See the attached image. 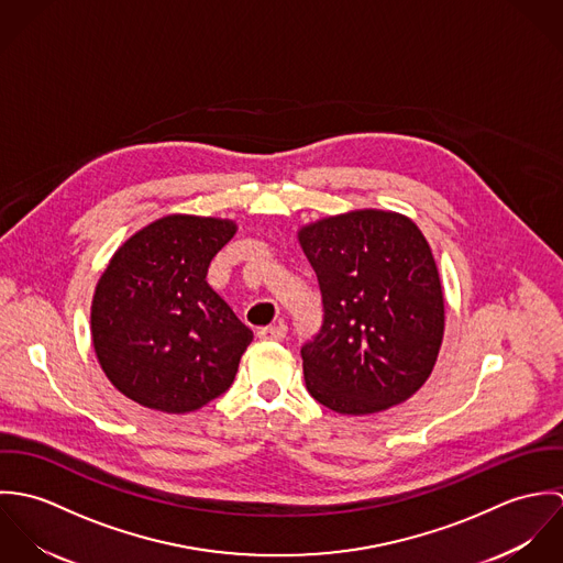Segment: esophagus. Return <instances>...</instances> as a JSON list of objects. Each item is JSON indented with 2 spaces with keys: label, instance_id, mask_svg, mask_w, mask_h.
<instances>
[{
  "label": "esophagus",
  "instance_id": "34e87169",
  "mask_svg": "<svg viewBox=\"0 0 563 563\" xmlns=\"http://www.w3.org/2000/svg\"><path fill=\"white\" fill-rule=\"evenodd\" d=\"M257 338L260 340H284L286 338V327L284 324H271V327H262L257 329Z\"/></svg>",
  "mask_w": 563,
  "mask_h": 563
}]
</instances>
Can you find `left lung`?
I'll use <instances>...</instances> for the list:
<instances>
[{"instance_id": "obj_1", "label": "left lung", "mask_w": 563, "mask_h": 563, "mask_svg": "<svg viewBox=\"0 0 563 563\" xmlns=\"http://www.w3.org/2000/svg\"><path fill=\"white\" fill-rule=\"evenodd\" d=\"M297 239L322 295L321 331L301 346L308 393L349 416L407 401L444 338L440 273L418 225L353 210L303 225Z\"/></svg>"}]
</instances>
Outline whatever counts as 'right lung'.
I'll list each match as a JSON object with an SVG mask.
<instances>
[{
    "label": "right lung",
    "instance_id": "right-lung-1",
    "mask_svg": "<svg viewBox=\"0 0 563 563\" xmlns=\"http://www.w3.org/2000/svg\"><path fill=\"white\" fill-rule=\"evenodd\" d=\"M236 230L230 219L168 214L114 251L95 286L90 335L121 395L188 413L232 386L253 331L206 275Z\"/></svg>",
    "mask_w": 563,
    "mask_h": 563
}]
</instances>
